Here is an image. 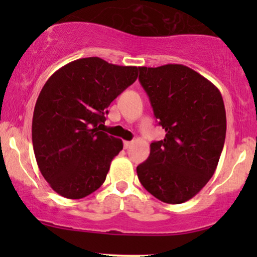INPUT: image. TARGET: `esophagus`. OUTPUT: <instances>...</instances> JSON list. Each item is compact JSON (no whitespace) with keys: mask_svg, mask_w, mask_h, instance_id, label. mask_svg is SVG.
<instances>
[{"mask_svg":"<svg viewBox=\"0 0 257 257\" xmlns=\"http://www.w3.org/2000/svg\"><path fill=\"white\" fill-rule=\"evenodd\" d=\"M132 141H124V143H123V145H124V149L125 150H128L129 149V147H131L132 146Z\"/></svg>","mask_w":257,"mask_h":257,"instance_id":"34e87169","label":"esophagus"}]
</instances>
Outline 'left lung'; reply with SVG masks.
<instances>
[{
  "label": "left lung",
  "mask_w": 257,
  "mask_h": 257,
  "mask_svg": "<svg viewBox=\"0 0 257 257\" xmlns=\"http://www.w3.org/2000/svg\"><path fill=\"white\" fill-rule=\"evenodd\" d=\"M158 124L149 158L137 168L141 185L169 204L193 198L214 175L226 138V111L215 85L185 65L139 67Z\"/></svg>",
  "instance_id": "1"
}]
</instances>
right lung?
Returning <instances> with one entry per match:
<instances>
[{
	"label": "right lung",
	"mask_w": 257,
	"mask_h": 257,
	"mask_svg": "<svg viewBox=\"0 0 257 257\" xmlns=\"http://www.w3.org/2000/svg\"><path fill=\"white\" fill-rule=\"evenodd\" d=\"M138 70L83 58L60 67L43 85L32 145L41 174L58 194L84 198L104 184L123 143L99 128L111 102L137 81Z\"/></svg>",
	"instance_id": "right-lung-1"
}]
</instances>
